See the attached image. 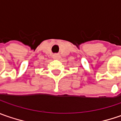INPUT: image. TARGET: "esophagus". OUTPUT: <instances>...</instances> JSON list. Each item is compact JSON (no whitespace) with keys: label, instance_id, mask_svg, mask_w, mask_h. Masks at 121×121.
Masks as SVG:
<instances>
[{"label":"esophagus","instance_id":"34e87169","mask_svg":"<svg viewBox=\"0 0 121 121\" xmlns=\"http://www.w3.org/2000/svg\"><path fill=\"white\" fill-rule=\"evenodd\" d=\"M53 58H54V59H59L60 58V55L58 54H54L53 55Z\"/></svg>","mask_w":121,"mask_h":121}]
</instances>
